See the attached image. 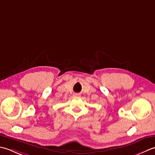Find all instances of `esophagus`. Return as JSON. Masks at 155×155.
<instances>
[{"label": "esophagus", "instance_id": "obj_1", "mask_svg": "<svg viewBox=\"0 0 155 155\" xmlns=\"http://www.w3.org/2000/svg\"><path fill=\"white\" fill-rule=\"evenodd\" d=\"M79 96H80L79 94H78V93L74 94V97H79Z\"/></svg>", "mask_w": 155, "mask_h": 155}]
</instances>
